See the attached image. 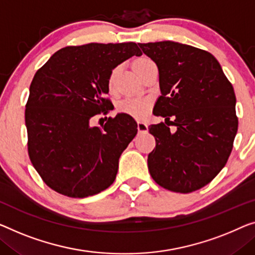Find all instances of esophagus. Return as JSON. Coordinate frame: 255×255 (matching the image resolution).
<instances>
[{
  "mask_svg": "<svg viewBox=\"0 0 255 255\" xmlns=\"http://www.w3.org/2000/svg\"><path fill=\"white\" fill-rule=\"evenodd\" d=\"M137 130L139 132H144L147 130V124L144 121H137Z\"/></svg>",
  "mask_w": 255,
  "mask_h": 255,
  "instance_id": "1",
  "label": "esophagus"
}]
</instances>
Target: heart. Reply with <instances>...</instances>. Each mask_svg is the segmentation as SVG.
<instances>
[{
    "label": "heart",
    "mask_w": 255,
    "mask_h": 255,
    "mask_svg": "<svg viewBox=\"0 0 255 255\" xmlns=\"http://www.w3.org/2000/svg\"><path fill=\"white\" fill-rule=\"evenodd\" d=\"M150 62V59L147 58H139L135 62L134 67L136 72L138 73V71L144 66V64ZM120 67L118 66L115 70H112L111 74L109 77V86L112 87L115 85V81L117 79V75L119 73ZM151 105L150 98H143V97H127L123 100L118 105L120 112L127 113L129 116H132L135 118H143L149 111Z\"/></svg>",
    "instance_id": "obj_1"
}]
</instances>
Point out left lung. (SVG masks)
Returning a JSON list of instances; mask_svg holds the SVG:
<instances>
[{
    "mask_svg": "<svg viewBox=\"0 0 255 255\" xmlns=\"http://www.w3.org/2000/svg\"><path fill=\"white\" fill-rule=\"evenodd\" d=\"M138 45L158 67L161 95L153 113L165 118L149 127L155 138L149 172L170 191H196L221 172L233 150L238 129L233 85L210 52L173 41Z\"/></svg>",
    "mask_w": 255,
    "mask_h": 255,
    "instance_id": "obj_1",
    "label": "left lung"
}]
</instances>
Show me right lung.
<instances>
[{"label":"right lung","mask_w":255,"mask_h":255,"mask_svg":"<svg viewBox=\"0 0 255 255\" xmlns=\"http://www.w3.org/2000/svg\"><path fill=\"white\" fill-rule=\"evenodd\" d=\"M140 55L134 42L65 47L34 75L25 110L28 154L48 187L86 198L115 182L137 124L127 113L109 118L102 128L90 119L112 110L106 98L112 70Z\"/></svg>","instance_id":"obj_1"}]
</instances>
